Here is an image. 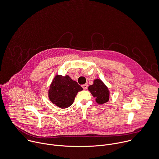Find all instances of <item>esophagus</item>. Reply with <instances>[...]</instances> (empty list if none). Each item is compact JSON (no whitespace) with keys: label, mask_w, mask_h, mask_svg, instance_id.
I'll list each match as a JSON object with an SVG mask.
<instances>
[{"label":"esophagus","mask_w":159,"mask_h":159,"mask_svg":"<svg viewBox=\"0 0 159 159\" xmlns=\"http://www.w3.org/2000/svg\"><path fill=\"white\" fill-rule=\"evenodd\" d=\"M82 87H83V88L84 89H87V88H88V84H83L82 85Z\"/></svg>","instance_id":"1"}]
</instances>
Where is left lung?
<instances>
[{"label": "left lung", "instance_id": "left-lung-1", "mask_svg": "<svg viewBox=\"0 0 159 159\" xmlns=\"http://www.w3.org/2000/svg\"><path fill=\"white\" fill-rule=\"evenodd\" d=\"M88 89L93 96L96 98V102L98 104H103L109 100V90L102 80L99 79L95 80L93 84L88 87Z\"/></svg>", "mask_w": 159, "mask_h": 159}]
</instances>
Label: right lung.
Here are the masks:
<instances>
[{
	"instance_id": "1",
	"label": "right lung",
	"mask_w": 159,
	"mask_h": 159,
	"mask_svg": "<svg viewBox=\"0 0 159 159\" xmlns=\"http://www.w3.org/2000/svg\"><path fill=\"white\" fill-rule=\"evenodd\" d=\"M81 90L82 87L69 76L56 75L49 89V98L53 104L66 108L73 104L78 92Z\"/></svg>"
}]
</instances>
